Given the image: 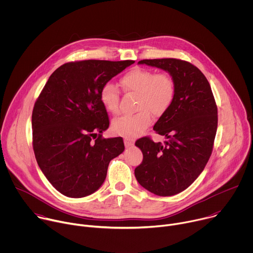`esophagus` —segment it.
Instances as JSON below:
<instances>
[{"instance_id":"obj_1","label":"esophagus","mask_w":253,"mask_h":253,"mask_svg":"<svg viewBox=\"0 0 253 253\" xmlns=\"http://www.w3.org/2000/svg\"><path fill=\"white\" fill-rule=\"evenodd\" d=\"M124 144H125L126 147H130V146L134 145V140L132 138L126 137V138H124Z\"/></svg>"}]
</instances>
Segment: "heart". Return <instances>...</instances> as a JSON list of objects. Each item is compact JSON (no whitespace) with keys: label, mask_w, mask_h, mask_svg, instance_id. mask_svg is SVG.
I'll use <instances>...</instances> for the list:
<instances>
[{"label":"heart","mask_w":253,"mask_h":253,"mask_svg":"<svg viewBox=\"0 0 253 253\" xmlns=\"http://www.w3.org/2000/svg\"><path fill=\"white\" fill-rule=\"evenodd\" d=\"M125 93L136 94L134 115L122 116L113 121V131L121 136L136 137L152 123V115H164L171 107L176 93L174 79L168 73H154L152 70L136 67L120 79ZM100 101L111 114L119 112V90L112 83H106L100 90Z\"/></svg>","instance_id":"1"}]
</instances>
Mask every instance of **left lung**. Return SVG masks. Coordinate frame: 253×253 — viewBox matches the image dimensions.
Wrapping results in <instances>:
<instances>
[{
    "instance_id": "obj_1",
    "label": "left lung",
    "mask_w": 253,
    "mask_h": 253,
    "mask_svg": "<svg viewBox=\"0 0 253 253\" xmlns=\"http://www.w3.org/2000/svg\"><path fill=\"white\" fill-rule=\"evenodd\" d=\"M138 64L160 68L175 82L174 101L153 127L168 140L162 144L149 137L138 139L135 145L143 161L134 171L148 191L172 196L189 187L207 164L217 130V106L206 77L191 63L166 58Z\"/></svg>"
}]
</instances>
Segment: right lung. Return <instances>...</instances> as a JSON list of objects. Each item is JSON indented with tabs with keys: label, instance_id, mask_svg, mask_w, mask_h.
Segmentation results:
<instances>
[{
	"label": "right lung",
	"instance_id": "add662e5",
	"mask_svg": "<svg viewBox=\"0 0 253 253\" xmlns=\"http://www.w3.org/2000/svg\"><path fill=\"white\" fill-rule=\"evenodd\" d=\"M134 63H66L54 71L36 101L32 114L35 157L63 195L81 198L97 191L110 161L124 151L121 137H102L109 118L99 95L104 84Z\"/></svg>",
	"mask_w": 253,
	"mask_h": 253
}]
</instances>
